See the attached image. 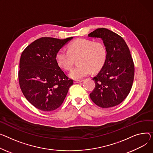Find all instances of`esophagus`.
Segmentation results:
<instances>
[{"mask_svg":"<svg viewBox=\"0 0 153 153\" xmlns=\"http://www.w3.org/2000/svg\"><path fill=\"white\" fill-rule=\"evenodd\" d=\"M83 80L82 79H80V80H74V83H79V82H82Z\"/></svg>","mask_w":153,"mask_h":153,"instance_id":"34e87169","label":"esophagus"}]
</instances>
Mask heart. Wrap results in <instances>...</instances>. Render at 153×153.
<instances>
[{"label":"heart","instance_id":"heart-1","mask_svg":"<svg viewBox=\"0 0 153 153\" xmlns=\"http://www.w3.org/2000/svg\"><path fill=\"white\" fill-rule=\"evenodd\" d=\"M79 57L80 65L71 69L69 74L71 78L76 80L89 75L91 71L97 72L103 67L106 58V49L101 42L79 39L69 45L68 50L61 49L56 55L58 64L66 71L72 68L75 58Z\"/></svg>","mask_w":153,"mask_h":153}]
</instances>
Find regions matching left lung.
<instances>
[{
    "label": "left lung",
    "mask_w": 153,
    "mask_h": 153,
    "mask_svg": "<svg viewBox=\"0 0 153 153\" xmlns=\"http://www.w3.org/2000/svg\"><path fill=\"white\" fill-rule=\"evenodd\" d=\"M88 36L101 38L106 49L105 64L93 78L95 87L90 97L103 108L118 105L127 97L134 82L135 68L129 48L123 37L106 28L97 29Z\"/></svg>",
    "instance_id": "1"
}]
</instances>
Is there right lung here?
I'll list each match as a JSON object with an SVG mask.
<instances>
[{"label":"right lung","mask_w":153,"mask_h":153,"mask_svg":"<svg viewBox=\"0 0 153 153\" xmlns=\"http://www.w3.org/2000/svg\"><path fill=\"white\" fill-rule=\"evenodd\" d=\"M73 38H39L22 53L19 87L29 102L40 110L52 111L59 108L73 84V80L66 76L56 59L59 49Z\"/></svg>","instance_id":"right-lung-1"}]
</instances>
